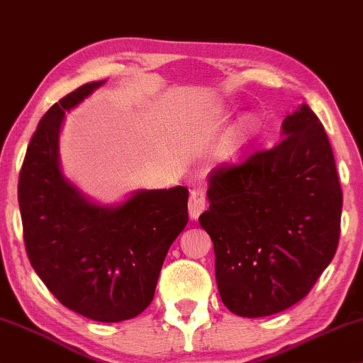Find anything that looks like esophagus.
<instances>
[{
	"label": "esophagus",
	"mask_w": 363,
	"mask_h": 363,
	"mask_svg": "<svg viewBox=\"0 0 363 363\" xmlns=\"http://www.w3.org/2000/svg\"><path fill=\"white\" fill-rule=\"evenodd\" d=\"M208 206V197H206V191L204 187L197 186L191 189V196H189V216L191 219H197L201 216V213L206 209Z\"/></svg>",
	"instance_id": "obj_1"
}]
</instances>
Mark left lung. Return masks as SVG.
<instances>
[{
  "instance_id": "obj_1",
  "label": "left lung",
  "mask_w": 363,
  "mask_h": 363,
  "mask_svg": "<svg viewBox=\"0 0 363 363\" xmlns=\"http://www.w3.org/2000/svg\"><path fill=\"white\" fill-rule=\"evenodd\" d=\"M281 128L274 147L211 171L209 209L199 216L223 303L247 318L308 295L340 238L343 194L322 122L303 104Z\"/></svg>"
}]
</instances>
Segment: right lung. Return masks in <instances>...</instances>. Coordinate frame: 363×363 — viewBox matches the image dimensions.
Returning a JSON list of instances; mask_svg holds the SVG:
<instances>
[{"mask_svg": "<svg viewBox=\"0 0 363 363\" xmlns=\"http://www.w3.org/2000/svg\"><path fill=\"white\" fill-rule=\"evenodd\" d=\"M102 84L79 86L41 117L23 160L18 203L26 255L41 281L75 313L116 323L152 301L169 247L189 219V191H137L107 208L63 177L58 135L65 110Z\"/></svg>", "mask_w": 363, "mask_h": 363, "instance_id": "right-lung-1", "label": "right lung"}]
</instances>
